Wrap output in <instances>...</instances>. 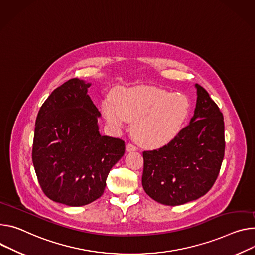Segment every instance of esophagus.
Instances as JSON below:
<instances>
[{"instance_id": "obj_1", "label": "esophagus", "mask_w": 255, "mask_h": 255, "mask_svg": "<svg viewBox=\"0 0 255 255\" xmlns=\"http://www.w3.org/2000/svg\"><path fill=\"white\" fill-rule=\"evenodd\" d=\"M136 149H137V148H136L135 145H133L132 143H127V145H126V151L131 152V151H135Z\"/></svg>"}]
</instances>
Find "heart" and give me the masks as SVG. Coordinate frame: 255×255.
<instances>
[{
    "instance_id": "heart-1",
    "label": "heart",
    "mask_w": 255,
    "mask_h": 255,
    "mask_svg": "<svg viewBox=\"0 0 255 255\" xmlns=\"http://www.w3.org/2000/svg\"><path fill=\"white\" fill-rule=\"evenodd\" d=\"M107 122L121 128L132 123V136L144 147L156 148L182 131L191 113V101L183 92H171L152 86H136L116 90L102 103Z\"/></svg>"
}]
</instances>
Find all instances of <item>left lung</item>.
<instances>
[{
	"label": "left lung",
	"instance_id": "1",
	"mask_svg": "<svg viewBox=\"0 0 255 255\" xmlns=\"http://www.w3.org/2000/svg\"><path fill=\"white\" fill-rule=\"evenodd\" d=\"M190 124L157 150L143 152L142 186L153 200L180 205L196 200L216 182L225 154L224 117L199 84Z\"/></svg>",
	"mask_w": 255,
	"mask_h": 255
}]
</instances>
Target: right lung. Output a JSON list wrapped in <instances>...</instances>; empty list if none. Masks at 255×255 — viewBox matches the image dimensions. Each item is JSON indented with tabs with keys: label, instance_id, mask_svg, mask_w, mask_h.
Here are the masks:
<instances>
[{
	"label": "right lung",
	"instance_id": "right-lung-1",
	"mask_svg": "<svg viewBox=\"0 0 255 255\" xmlns=\"http://www.w3.org/2000/svg\"><path fill=\"white\" fill-rule=\"evenodd\" d=\"M91 83L72 78L56 88L37 114L32 161L53 201L81 206L101 197L107 177L124 155L119 138L103 136L101 113L87 95Z\"/></svg>",
	"mask_w": 255,
	"mask_h": 255
}]
</instances>
